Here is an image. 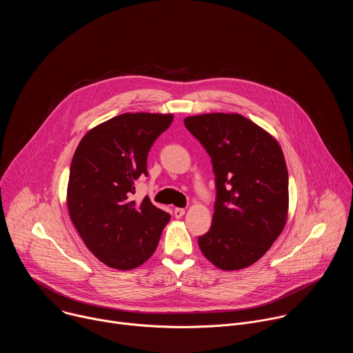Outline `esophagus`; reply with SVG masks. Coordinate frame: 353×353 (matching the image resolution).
Masks as SVG:
<instances>
[{"instance_id":"obj_1","label":"esophagus","mask_w":353,"mask_h":353,"mask_svg":"<svg viewBox=\"0 0 353 353\" xmlns=\"http://www.w3.org/2000/svg\"><path fill=\"white\" fill-rule=\"evenodd\" d=\"M184 214H185V210H184V208H174V211H173V215H174V218H177V219L183 218Z\"/></svg>"}]
</instances>
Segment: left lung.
Here are the masks:
<instances>
[{"instance_id":"left-lung-1","label":"left lung","mask_w":353,"mask_h":353,"mask_svg":"<svg viewBox=\"0 0 353 353\" xmlns=\"http://www.w3.org/2000/svg\"><path fill=\"white\" fill-rule=\"evenodd\" d=\"M184 125L211 157L216 183L212 226L198 237V245L219 270L253 265L288 219L289 183L282 149L270 132L237 113L190 116Z\"/></svg>"}]
</instances>
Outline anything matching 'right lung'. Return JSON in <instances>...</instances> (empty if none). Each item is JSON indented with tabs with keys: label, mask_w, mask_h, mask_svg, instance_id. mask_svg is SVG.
Segmentation results:
<instances>
[{
	"label": "right lung",
	"mask_w": 353,
	"mask_h": 353,
	"mask_svg": "<svg viewBox=\"0 0 353 353\" xmlns=\"http://www.w3.org/2000/svg\"><path fill=\"white\" fill-rule=\"evenodd\" d=\"M173 114L124 113L89 130L74 154L67 188L71 221L90 253L110 268L142 265L170 215L148 196L132 201L146 158Z\"/></svg>",
	"instance_id": "add662e5"
}]
</instances>
